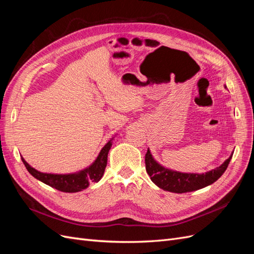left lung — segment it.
I'll return each mask as SVG.
<instances>
[{"label":"left lung","mask_w":254,"mask_h":254,"mask_svg":"<svg viewBox=\"0 0 254 254\" xmlns=\"http://www.w3.org/2000/svg\"><path fill=\"white\" fill-rule=\"evenodd\" d=\"M231 158L232 155L220 166L205 174H187L167 170L161 166L153 160L149 149H147L145 155V165L146 172L156 186L164 190L181 194L200 190L218 180L221 175L226 172Z\"/></svg>","instance_id":"1"}]
</instances>
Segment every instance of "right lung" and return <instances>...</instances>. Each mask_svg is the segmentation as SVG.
I'll return each mask as SVG.
<instances>
[{"label": "right lung", "instance_id": "1", "mask_svg": "<svg viewBox=\"0 0 254 254\" xmlns=\"http://www.w3.org/2000/svg\"><path fill=\"white\" fill-rule=\"evenodd\" d=\"M111 141L112 140H110L104 146L93 164L86 168V170L80 171L79 173L76 174L54 175L40 173L36 171L32 166H29V164L24 159H21L22 162L24 163L26 170L29 172L30 175L34 176L36 179L40 180L41 182L48 184V186L60 191H64V193H76V191H80L84 189H87L91 182H98L102 179L105 168L107 166L108 152L112 145Z\"/></svg>", "mask_w": 254, "mask_h": 254}]
</instances>
